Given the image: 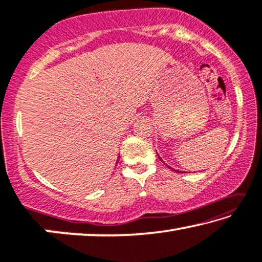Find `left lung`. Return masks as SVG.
<instances>
[{
	"instance_id": "left-lung-1",
	"label": "left lung",
	"mask_w": 262,
	"mask_h": 262,
	"mask_svg": "<svg viewBox=\"0 0 262 262\" xmlns=\"http://www.w3.org/2000/svg\"><path fill=\"white\" fill-rule=\"evenodd\" d=\"M156 154H158V153H156ZM158 156H159V154H158ZM159 159L162 161V159L160 158V156H159ZM162 162H163V161H162ZM163 163H165V162H163ZM168 167H169V166H168ZM169 168H170V167H169ZM170 169H173V168H170ZM173 170H174V171H178V173H185V171H181V170H178V169H173Z\"/></svg>"
}]
</instances>
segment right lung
Listing matches in <instances>:
<instances>
[{
	"mask_svg": "<svg viewBox=\"0 0 262 262\" xmlns=\"http://www.w3.org/2000/svg\"><path fill=\"white\" fill-rule=\"evenodd\" d=\"M118 161H119V159H118ZM118 161H116V163H118Z\"/></svg>",
	"mask_w": 262,
	"mask_h": 262,
	"instance_id": "1",
	"label": "right lung"
}]
</instances>
